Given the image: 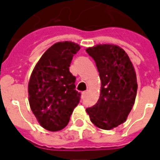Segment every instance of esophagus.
Wrapping results in <instances>:
<instances>
[{
	"label": "esophagus",
	"instance_id": "34e87169",
	"mask_svg": "<svg viewBox=\"0 0 160 160\" xmlns=\"http://www.w3.org/2000/svg\"><path fill=\"white\" fill-rule=\"evenodd\" d=\"M86 94H87V91H85L82 92V96H86Z\"/></svg>",
	"mask_w": 160,
	"mask_h": 160
}]
</instances>
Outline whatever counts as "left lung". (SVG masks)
<instances>
[{"label": "left lung", "instance_id": "left-lung-1", "mask_svg": "<svg viewBox=\"0 0 160 160\" xmlns=\"http://www.w3.org/2000/svg\"><path fill=\"white\" fill-rule=\"evenodd\" d=\"M96 62L101 80L98 100L87 109L92 122L102 129H111L124 122L132 110L137 92L133 64L123 49L113 44L86 49Z\"/></svg>", "mask_w": 160, "mask_h": 160}]
</instances>
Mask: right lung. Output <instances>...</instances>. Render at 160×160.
<instances>
[{
  "mask_svg": "<svg viewBox=\"0 0 160 160\" xmlns=\"http://www.w3.org/2000/svg\"><path fill=\"white\" fill-rule=\"evenodd\" d=\"M80 47L72 42L53 44L41 56L28 85L29 103L42 128L49 131L62 129L80 103L75 90L76 78L70 73L73 55Z\"/></svg>",
  "mask_w": 160,
  "mask_h": 160,
  "instance_id": "obj_1",
  "label": "right lung"
}]
</instances>
